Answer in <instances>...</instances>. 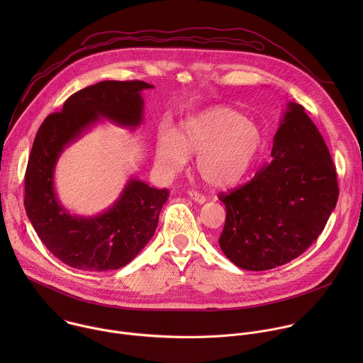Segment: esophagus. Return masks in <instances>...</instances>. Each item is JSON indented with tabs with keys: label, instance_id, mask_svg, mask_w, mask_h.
I'll list each match as a JSON object with an SVG mask.
<instances>
[{
	"label": "esophagus",
	"instance_id": "34e87169",
	"mask_svg": "<svg viewBox=\"0 0 363 363\" xmlns=\"http://www.w3.org/2000/svg\"><path fill=\"white\" fill-rule=\"evenodd\" d=\"M188 195H189V198H191L192 201H195L196 203H203V202L206 201V198H205L203 195H201L199 192H195V191H189Z\"/></svg>",
	"mask_w": 363,
	"mask_h": 363
}]
</instances>
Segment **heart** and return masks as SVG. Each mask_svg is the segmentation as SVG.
Returning <instances> with one entry per match:
<instances>
[{
    "label": "heart",
    "instance_id": "b5f03b06",
    "mask_svg": "<svg viewBox=\"0 0 363 363\" xmlns=\"http://www.w3.org/2000/svg\"><path fill=\"white\" fill-rule=\"evenodd\" d=\"M263 146V132L241 113L217 108L184 121L177 135L162 129L155 143V161L171 178L198 155L196 171L211 186L237 184L251 169Z\"/></svg>",
    "mask_w": 363,
    "mask_h": 363
}]
</instances>
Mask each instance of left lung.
<instances>
[{
	"label": "left lung",
	"mask_w": 363,
	"mask_h": 363,
	"mask_svg": "<svg viewBox=\"0 0 363 363\" xmlns=\"http://www.w3.org/2000/svg\"><path fill=\"white\" fill-rule=\"evenodd\" d=\"M272 157L248 184L220 195L227 217L218 242L244 270L276 269L303 254L322 234L339 196L329 149L298 103H287Z\"/></svg>",
	"instance_id": "8db88e82"
}]
</instances>
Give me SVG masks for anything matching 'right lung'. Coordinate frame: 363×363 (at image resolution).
I'll list each match as a JSON object with an SVG mask.
<instances>
[{"label": "right lung", "instance_id": "1", "mask_svg": "<svg viewBox=\"0 0 363 363\" xmlns=\"http://www.w3.org/2000/svg\"><path fill=\"white\" fill-rule=\"evenodd\" d=\"M140 80H105L70 96L60 113L41 123L26 171L24 206L37 235L65 264L86 270H118L142 251L157 230L168 189L129 178L119 198L93 217L76 216L60 202L55 171L63 150L101 119L136 129L143 122Z\"/></svg>", "mask_w": 363, "mask_h": 363}]
</instances>
